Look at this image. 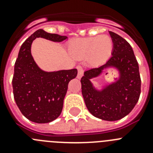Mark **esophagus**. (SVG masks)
<instances>
[{"mask_svg":"<svg viewBox=\"0 0 153 153\" xmlns=\"http://www.w3.org/2000/svg\"><path fill=\"white\" fill-rule=\"evenodd\" d=\"M76 68H77V70H78L77 78L78 79H80V78L82 77L83 75V68L80 67V66H77V67H76Z\"/></svg>","mask_w":153,"mask_h":153,"instance_id":"34e87169","label":"esophagus"}]
</instances>
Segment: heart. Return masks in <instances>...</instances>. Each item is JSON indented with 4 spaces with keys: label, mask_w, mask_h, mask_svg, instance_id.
Returning <instances> with one entry per match:
<instances>
[{
    "label": "heart",
    "mask_w": 153,
    "mask_h": 153,
    "mask_svg": "<svg viewBox=\"0 0 153 153\" xmlns=\"http://www.w3.org/2000/svg\"><path fill=\"white\" fill-rule=\"evenodd\" d=\"M110 36L102 34L98 36L82 37L71 40L68 45L70 56L76 60L86 58L92 67H97L109 60L113 51Z\"/></svg>",
    "instance_id": "1"
}]
</instances>
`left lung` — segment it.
Returning a JSON list of instances; mask_svg holds the SVG:
<instances>
[{
  "mask_svg": "<svg viewBox=\"0 0 153 153\" xmlns=\"http://www.w3.org/2000/svg\"><path fill=\"white\" fill-rule=\"evenodd\" d=\"M113 40L112 56L105 64L86 70L80 79L86 107L93 116L106 121H116L129 114L137 103L141 92L139 64L130 44L120 35L109 32ZM114 68L118 77L99 90L91 82L104 70Z\"/></svg>",
  "mask_w": 153,
  "mask_h": 153,
  "instance_id": "1",
  "label": "left lung"
}]
</instances>
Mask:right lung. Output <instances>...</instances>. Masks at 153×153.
<instances>
[{"label": "right lung", "mask_w": 153, "mask_h": 153, "mask_svg": "<svg viewBox=\"0 0 153 153\" xmlns=\"http://www.w3.org/2000/svg\"><path fill=\"white\" fill-rule=\"evenodd\" d=\"M36 37L60 43L67 36L37 30L21 45L14 65L12 86L17 106L32 122L47 123L61 113L68 83L76 76L77 70H41L31 54V45Z\"/></svg>", "instance_id": "add662e5"}]
</instances>
